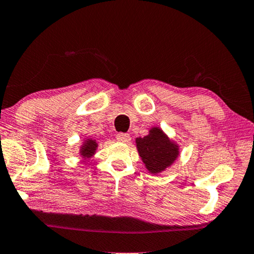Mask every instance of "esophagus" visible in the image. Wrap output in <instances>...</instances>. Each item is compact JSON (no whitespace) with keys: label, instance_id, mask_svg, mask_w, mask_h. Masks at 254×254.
Instances as JSON below:
<instances>
[{"label":"esophagus","instance_id":"esophagus-1","mask_svg":"<svg viewBox=\"0 0 254 254\" xmlns=\"http://www.w3.org/2000/svg\"><path fill=\"white\" fill-rule=\"evenodd\" d=\"M117 140L119 141V142H123V143H127L130 141V135L127 134V133H119L117 135Z\"/></svg>","mask_w":254,"mask_h":254}]
</instances>
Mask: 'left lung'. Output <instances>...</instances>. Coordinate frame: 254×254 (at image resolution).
Wrapping results in <instances>:
<instances>
[{"instance_id":"8db88e82","label":"left lung","mask_w":254,"mask_h":254,"mask_svg":"<svg viewBox=\"0 0 254 254\" xmlns=\"http://www.w3.org/2000/svg\"><path fill=\"white\" fill-rule=\"evenodd\" d=\"M139 155L150 174L162 173L180 156V146L160 127H151L149 134L135 139Z\"/></svg>"}]
</instances>
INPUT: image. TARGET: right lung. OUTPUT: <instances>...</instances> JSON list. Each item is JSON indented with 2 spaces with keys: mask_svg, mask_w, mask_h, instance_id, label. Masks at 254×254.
<instances>
[{
  "mask_svg": "<svg viewBox=\"0 0 254 254\" xmlns=\"http://www.w3.org/2000/svg\"><path fill=\"white\" fill-rule=\"evenodd\" d=\"M97 149H98L97 140L92 139V137H87V139L84 140V142L80 146V148H79V155H80L81 159L88 160L91 159V157H93Z\"/></svg>",
  "mask_w": 254,
  "mask_h": 254,
  "instance_id": "1",
  "label": "right lung"
}]
</instances>
